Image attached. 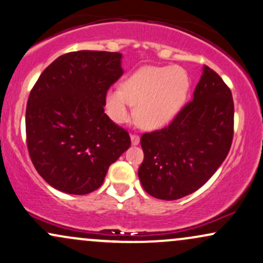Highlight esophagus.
<instances>
[{
	"instance_id": "obj_1",
	"label": "esophagus",
	"mask_w": 263,
	"mask_h": 263,
	"mask_svg": "<svg viewBox=\"0 0 263 263\" xmlns=\"http://www.w3.org/2000/svg\"><path fill=\"white\" fill-rule=\"evenodd\" d=\"M130 139H132V144L133 145H138L139 143H140V137H139L138 134H132Z\"/></svg>"
}]
</instances>
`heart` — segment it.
<instances>
[{
	"mask_svg": "<svg viewBox=\"0 0 263 263\" xmlns=\"http://www.w3.org/2000/svg\"><path fill=\"white\" fill-rule=\"evenodd\" d=\"M190 89V77L180 66H146L135 71L122 87L109 89L107 109L116 122H128L132 106L139 124L156 129L180 112Z\"/></svg>",
	"mask_w": 263,
	"mask_h": 263,
	"instance_id": "b5f03b06",
	"label": "heart"
}]
</instances>
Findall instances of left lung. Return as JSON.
Returning <instances> with one entry per match:
<instances>
[{
  "label": "left lung",
  "mask_w": 263,
  "mask_h": 263,
  "mask_svg": "<svg viewBox=\"0 0 263 263\" xmlns=\"http://www.w3.org/2000/svg\"><path fill=\"white\" fill-rule=\"evenodd\" d=\"M234 137V101L220 76L204 65L193 100L167 126L144 133L139 178L159 199L175 200L196 192L229 154Z\"/></svg>",
  "instance_id": "1"
}]
</instances>
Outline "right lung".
Listing matches in <instances>:
<instances>
[{
	"label": "right lung",
	"mask_w": 263,
	"mask_h": 263,
	"mask_svg": "<svg viewBox=\"0 0 263 263\" xmlns=\"http://www.w3.org/2000/svg\"><path fill=\"white\" fill-rule=\"evenodd\" d=\"M120 52L80 50L54 60L27 102V147L34 167L51 187L87 194L132 141L104 113L107 92L123 75Z\"/></svg>",
	"instance_id": "right-lung-1"
}]
</instances>
